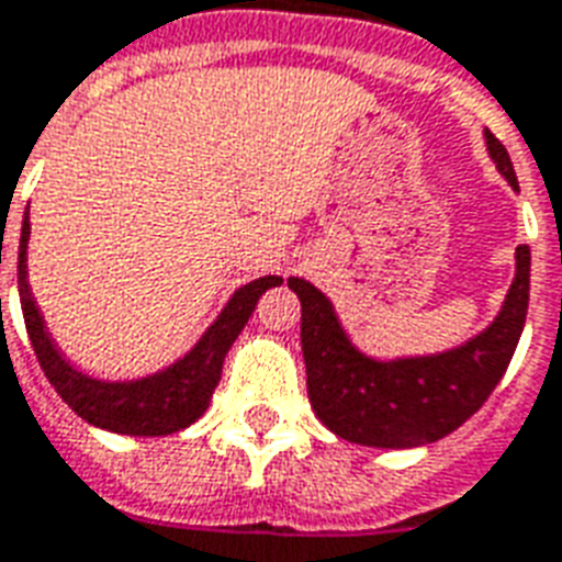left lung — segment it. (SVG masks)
Returning <instances> with one entry per match:
<instances>
[{"instance_id": "obj_1", "label": "left lung", "mask_w": 562, "mask_h": 562, "mask_svg": "<svg viewBox=\"0 0 562 562\" xmlns=\"http://www.w3.org/2000/svg\"><path fill=\"white\" fill-rule=\"evenodd\" d=\"M483 140L501 177L519 191L504 144L490 128ZM289 289L300 297L306 389L321 424L338 439L368 448H422L469 422L501 383L528 315L530 250L516 247V273L490 327L439 353L371 357L353 345L318 285L291 277Z\"/></svg>"}]
</instances>
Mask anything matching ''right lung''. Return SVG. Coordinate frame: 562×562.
<instances>
[{
  "instance_id": "obj_1",
  "label": "right lung",
  "mask_w": 562,
  "mask_h": 562,
  "mask_svg": "<svg viewBox=\"0 0 562 562\" xmlns=\"http://www.w3.org/2000/svg\"><path fill=\"white\" fill-rule=\"evenodd\" d=\"M29 238H32V224L25 212L23 233H20V259H16V285H20L25 329H29L43 374L72 413L81 415L93 427L120 436H167L194 424L209 409L214 385L221 380L226 350L233 348L244 324L250 321L259 297L282 282V277H259L235 289L229 303L212 321V327L196 338L194 348L161 371L132 376V380H100L72 366L55 345L29 285Z\"/></svg>"
}]
</instances>
